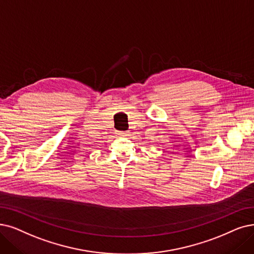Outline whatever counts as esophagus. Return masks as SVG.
<instances>
[{"instance_id":"34e87169","label":"esophagus","mask_w":254,"mask_h":254,"mask_svg":"<svg viewBox=\"0 0 254 254\" xmlns=\"http://www.w3.org/2000/svg\"><path fill=\"white\" fill-rule=\"evenodd\" d=\"M119 134H126L125 131H119Z\"/></svg>"}]
</instances>
